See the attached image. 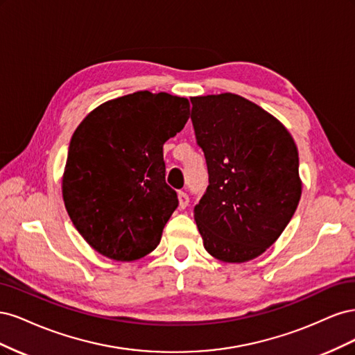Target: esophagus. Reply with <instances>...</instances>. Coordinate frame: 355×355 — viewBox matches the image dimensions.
<instances>
[{
  "label": "esophagus",
  "instance_id": "1",
  "mask_svg": "<svg viewBox=\"0 0 355 355\" xmlns=\"http://www.w3.org/2000/svg\"><path fill=\"white\" fill-rule=\"evenodd\" d=\"M178 200H179V209H187V206L189 204V197L187 192L180 191L178 194Z\"/></svg>",
  "mask_w": 355,
  "mask_h": 355
}]
</instances>
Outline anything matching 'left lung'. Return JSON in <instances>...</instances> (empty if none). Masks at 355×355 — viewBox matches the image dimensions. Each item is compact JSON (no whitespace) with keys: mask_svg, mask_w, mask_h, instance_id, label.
Segmentation results:
<instances>
[{"mask_svg":"<svg viewBox=\"0 0 355 355\" xmlns=\"http://www.w3.org/2000/svg\"><path fill=\"white\" fill-rule=\"evenodd\" d=\"M209 187L194 209L204 249L228 263L261 256L280 237L302 194L292 135L239 94L191 98Z\"/></svg>","mask_w":355,"mask_h":355,"instance_id":"left-lung-1","label":"left lung"}]
</instances>
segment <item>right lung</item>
<instances>
[{"instance_id":"right-lung-1","label":"right lung","mask_w":355,"mask_h":355,"mask_svg":"<svg viewBox=\"0 0 355 355\" xmlns=\"http://www.w3.org/2000/svg\"><path fill=\"white\" fill-rule=\"evenodd\" d=\"M188 118L187 98L144 90L99 105L73 132L62 196L96 252L130 262L159 244L178 207L176 191L166 184L163 145Z\"/></svg>"}]
</instances>
